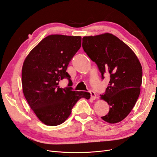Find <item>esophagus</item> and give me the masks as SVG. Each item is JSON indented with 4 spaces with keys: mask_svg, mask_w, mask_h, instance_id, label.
I'll list each match as a JSON object with an SVG mask.
<instances>
[{
    "mask_svg": "<svg viewBox=\"0 0 157 157\" xmlns=\"http://www.w3.org/2000/svg\"><path fill=\"white\" fill-rule=\"evenodd\" d=\"M90 96H91V99H96V93H95L93 90H90Z\"/></svg>",
    "mask_w": 157,
    "mask_h": 157,
    "instance_id": "1",
    "label": "esophagus"
}]
</instances>
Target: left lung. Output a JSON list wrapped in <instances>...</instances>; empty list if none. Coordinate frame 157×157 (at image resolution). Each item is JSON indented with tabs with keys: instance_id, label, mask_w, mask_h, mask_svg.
<instances>
[{
	"instance_id": "left-lung-1",
	"label": "left lung",
	"mask_w": 157,
	"mask_h": 157,
	"mask_svg": "<svg viewBox=\"0 0 157 157\" xmlns=\"http://www.w3.org/2000/svg\"><path fill=\"white\" fill-rule=\"evenodd\" d=\"M82 48L98 65L101 73L110 78L101 99L109 105L101 118L111 124L119 122L128 115L140 94L142 67L129 46L110 33L84 36Z\"/></svg>"
}]
</instances>
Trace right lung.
Returning <instances> with one entry per match:
<instances>
[{
    "instance_id": "right-lung-1",
    "label": "right lung",
    "mask_w": 157,
    "mask_h": 157,
    "mask_svg": "<svg viewBox=\"0 0 157 157\" xmlns=\"http://www.w3.org/2000/svg\"><path fill=\"white\" fill-rule=\"evenodd\" d=\"M81 36L51 35L45 37L28 54L21 73L23 92L31 109L44 124H62L80 98H90L86 92L73 91L66 70L81 46ZM69 80L61 89L59 82Z\"/></svg>"
}]
</instances>
